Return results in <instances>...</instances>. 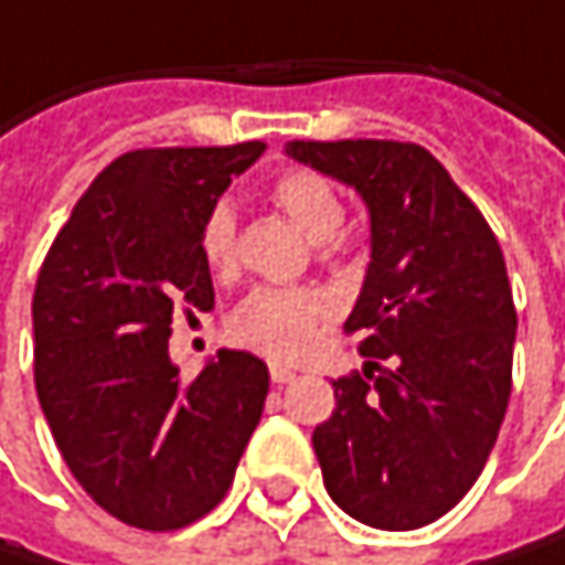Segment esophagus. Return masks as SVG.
<instances>
[{"label":"esophagus","instance_id":"34e87169","mask_svg":"<svg viewBox=\"0 0 565 565\" xmlns=\"http://www.w3.org/2000/svg\"><path fill=\"white\" fill-rule=\"evenodd\" d=\"M269 379H273L276 385H289V382L296 379V372L286 369V365H279V362H273V365H269Z\"/></svg>","mask_w":565,"mask_h":565}]
</instances>
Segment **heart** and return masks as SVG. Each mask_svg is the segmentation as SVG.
Masks as SVG:
<instances>
[{"instance_id": "1", "label": "heart", "mask_w": 565, "mask_h": 565, "mask_svg": "<svg viewBox=\"0 0 565 565\" xmlns=\"http://www.w3.org/2000/svg\"><path fill=\"white\" fill-rule=\"evenodd\" d=\"M269 200L322 249L339 243L345 223V203L339 190L316 170L292 167L269 183ZM200 253L213 273H233L239 259V226L226 203L206 210L200 223ZM335 302L322 289H253L230 319V335L269 359H302L316 342L322 326L332 319Z\"/></svg>"}]
</instances>
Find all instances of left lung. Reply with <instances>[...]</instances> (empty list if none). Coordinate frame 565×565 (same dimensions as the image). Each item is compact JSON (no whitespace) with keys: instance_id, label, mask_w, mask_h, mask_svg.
Wrapping results in <instances>:
<instances>
[{"instance_id":"1","label":"left lung","mask_w":565,"mask_h":565,"mask_svg":"<svg viewBox=\"0 0 565 565\" xmlns=\"http://www.w3.org/2000/svg\"><path fill=\"white\" fill-rule=\"evenodd\" d=\"M352 183L372 213V263L345 335L362 372L332 382L312 430L329 497L379 530L444 516L480 477L513 388L516 306L500 243L440 160L408 141H289Z\"/></svg>"}]
</instances>
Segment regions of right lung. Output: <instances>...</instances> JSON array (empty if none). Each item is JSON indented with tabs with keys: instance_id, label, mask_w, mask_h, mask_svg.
Returning <instances> with one entry per match:
<instances>
[{
	"instance_id": "1",
	"label": "right lung",
	"mask_w": 565,
	"mask_h": 565,
	"mask_svg": "<svg viewBox=\"0 0 565 565\" xmlns=\"http://www.w3.org/2000/svg\"><path fill=\"white\" fill-rule=\"evenodd\" d=\"M263 150L243 141L121 153L39 269V405L75 480L128 526L167 533L206 516L263 418L269 372L256 355L223 349L186 382L167 352L177 309H213L200 223Z\"/></svg>"
}]
</instances>
